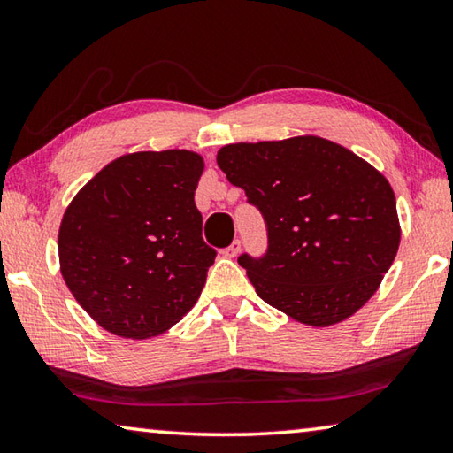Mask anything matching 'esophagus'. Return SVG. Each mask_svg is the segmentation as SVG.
I'll return each mask as SVG.
<instances>
[{"label": "esophagus", "mask_w": 453, "mask_h": 453, "mask_svg": "<svg viewBox=\"0 0 453 453\" xmlns=\"http://www.w3.org/2000/svg\"><path fill=\"white\" fill-rule=\"evenodd\" d=\"M240 251H242V242L235 240L232 245H229V248L224 250V256L226 257H235L237 254H240Z\"/></svg>", "instance_id": "obj_1"}]
</instances>
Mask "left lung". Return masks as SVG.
Listing matches in <instances>:
<instances>
[{
    "mask_svg": "<svg viewBox=\"0 0 453 453\" xmlns=\"http://www.w3.org/2000/svg\"><path fill=\"white\" fill-rule=\"evenodd\" d=\"M218 165L265 219V256L237 259L265 303L329 327L378 291L402 227L394 189L373 165L318 135L229 143Z\"/></svg>",
    "mask_w": 453,
    "mask_h": 453,
    "instance_id": "left-lung-1",
    "label": "left lung"
}]
</instances>
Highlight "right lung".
Returning <instances> with one entry per match:
<instances>
[{
  "label": "right lung",
  "mask_w": 453,
  "mask_h": 453,
  "mask_svg": "<svg viewBox=\"0 0 453 453\" xmlns=\"http://www.w3.org/2000/svg\"><path fill=\"white\" fill-rule=\"evenodd\" d=\"M203 157L126 153L83 186L61 218L59 270L89 318L129 340L159 335L202 294L216 250L194 194Z\"/></svg>",
  "instance_id": "1"
}]
</instances>
